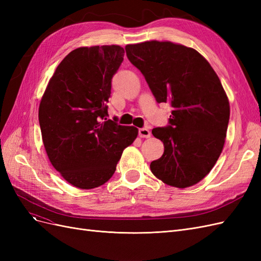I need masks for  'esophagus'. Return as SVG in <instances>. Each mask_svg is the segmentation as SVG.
<instances>
[{
  "instance_id": "34e87169",
  "label": "esophagus",
  "mask_w": 261,
  "mask_h": 261,
  "mask_svg": "<svg viewBox=\"0 0 261 261\" xmlns=\"http://www.w3.org/2000/svg\"><path fill=\"white\" fill-rule=\"evenodd\" d=\"M138 135L141 138H149L150 137V130L147 128H139L138 129Z\"/></svg>"
}]
</instances>
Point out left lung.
I'll return each mask as SVG.
<instances>
[{"label": "left lung", "mask_w": 261, "mask_h": 261, "mask_svg": "<svg viewBox=\"0 0 261 261\" xmlns=\"http://www.w3.org/2000/svg\"><path fill=\"white\" fill-rule=\"evenodd\" d=\"M125 50L158 103L172 108L169 124L152 129L164 152L150 163V170L170 186L197 184L222 152L230 120V105L218 75L201 54L181 44L146 41Z\"/></svg>", "instance_id": "1"}]
</instances>
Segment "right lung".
Instances as JSON below:
<instances>
[{
    "mask_svg": "<svg viewBox=\"0 0 261 261\" xmlns=\"http://www.w3.org/2000/svg\"><path fill=\"white\" fill-rule=\"evenodd\" d=\"M120 45L78 48L64 58L39 107L46 154L68 183L91 189L114 174L123 150L138 135L134 126L107 120L112 78L120 68Z\"/></svg>",
    "mask_w": 261,
    "mask_h": 261,
    "instance_id": "obj_1",
    "label": "right lung"
}]
</instances>
